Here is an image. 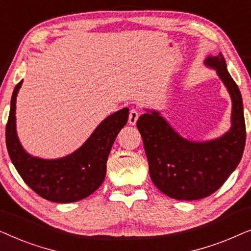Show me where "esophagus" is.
<instances>
[{"mask_svg":"<svg viewBox=\"0 0 251 251\" xmlns=\"http://www.w3.org/2000/svg\"><path fill=\"white\" fill-rule=\"evenodd\" d=\"M138 118H139V112L135 108L130 109V112H129V123H130V125L135 126Z\"/></svg>","mask_w":251,"mask_h":251,"instance_id":"esophagus-1","label":"esophagus"}]
</instances>
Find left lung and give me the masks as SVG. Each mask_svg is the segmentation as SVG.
<instances>
[{"label": "left lung", "instance_id": "8db88e82", "mask_svg": "<svg viewBox=\"0 0 251 251\" xmlns=\"http://www.w3.org/2000/svg\"><path fill=\"white\" fill-rule=\"evenodd\" d=\"M228 89L233 102L232 128L219 139L193 143L181 138L166 120L153 112L137 121L149 160L151 179L159 190L176 200H200L215 193L241 160L246 145V122L242 97L229 75L222 53L209 57Z\"/></svg>", "mask_w": 251, "mask_h": 251}]
</instances>
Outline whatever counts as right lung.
Listing matches in <instances>:
<instances>
[{"instance_id":"1","label":"right lung","mask_w":251,"mask_h":251,"mask_svg":"<svg viewBox=\"0 0 251 251\" xmlns=\"http://www.w3.org/2000/svg\"><path fill=\"white\" fill-rule=\"evenodd\" d=\"M23 81L16 85L5 126L6 149L23 180L40 197L57 203H70L89 197L102 184L112 145L126 125L128 108L109 115L90 138L71 155L42 160L27 154L16 133V98Z\"/></svg>"}]
</instances>
